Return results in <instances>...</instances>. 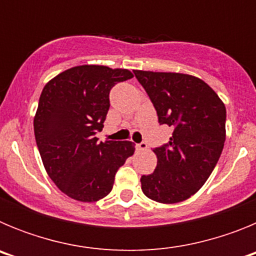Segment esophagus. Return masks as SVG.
I'll use <instances>...</instances> for the list:
<instances>
[{
	"instance_id": "esophagus-1",
	"label": "esophagus",
	"mask_w": 256,
	"mask_h": 256,
	"mask_svg": "<svg viewBox=\"0 0 256 256\" xmlns=\"http://www.w3.org/2000/svg\"><path fill=\"white\" fill-rule=\"evenodd\" d=\"M136 146H137V148H138V150H141V151H146V150H148V144H146V142H144V141L140 142V144H136Z\"/></svg>"
}]
</instances>
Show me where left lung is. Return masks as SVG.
I'll return each mask as SVG.
<instances>
[{
	"label": "left lung",
	"mask_w": 256,
	"mask_h": 256,
	"mask_svg": "<svg viewBox=\"0 0 256 256\" xmlns=\"http://www.w3.org/2000/svg\"><path fill=\"white\" fill-rule=\"evenodd\" d=\"M158 112L173 130L168 144L154 148L158 165L141 177L148 198L162 204L187 200L209 178L226 141V106L200 78L134 70Z\"/></svg>",
	"instance_id": "1"
}]
</instances>
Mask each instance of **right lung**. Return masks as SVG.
I'll list each match as a JSON object with an SVG mask.
<instances>
[{
  "label": "right lung",
  "instance_id": "1",
  "mask_svg": "<svg viewBox=\"0 0 256 256\" xmlns=\"http://www.w3.org/2000/svg\"><path fill=\"white\" fill-rule=\"evenodd\" d=\"M133 78L126 69L80 65L51 79L40 94L34 136L44 169L61 192L94 202L110 194L115 174L134 152L130 141L98 142L97 132L116 83Z\"/></svg>",
  "mask_w": 256,
  "mask_h": 256
}]
</instances>
